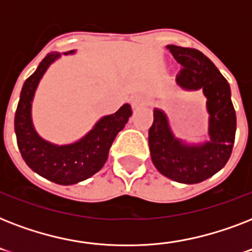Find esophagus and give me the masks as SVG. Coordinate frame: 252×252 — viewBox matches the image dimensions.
<instances>
[{
    "label": "esophagus",
    "instance_id": "obj_1",
    "mask_svg": "<svg viewBox=\"0 0 252 252\" xmlns=\"http://www.w3.org/2000/svg\"><path fill=\"white\" fill-rule=\"evenodd\" d=\"M132 103L134 107L140 106V104H146L148 103V98L144 94H136L132 96Z\"/></svg>",
    "mask_w": 252,
    "mask_h": 252
}]
</instances>
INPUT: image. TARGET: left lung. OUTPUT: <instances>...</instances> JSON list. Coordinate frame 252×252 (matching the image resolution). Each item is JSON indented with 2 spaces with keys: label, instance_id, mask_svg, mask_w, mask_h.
Wrapping results in <instances>:
<instances>
[{
  "label": "left lung",
  "instance_id": "left-lung-1",
  "mask_svg": "<svg viewBox=\"0 0 252 252\" xmlns=\"http://www.w3.org/2000/svg\"><path fill=\"white\" fill-rule=\"evenodd\" d=\"M166 48L183 66L176 84L184 90L203 91L207 99L209 138L187 142L176 137L165 111L154 108V122L149 129L150 157L156 168L168 179L196 184L219 172L230 158L237 129L230 86L216 65L197 49L178 45Z\"/></svg>",
  "mask_w": 252,
  "mask_h": 252
}]
</instances>
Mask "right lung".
I'll use <instances>...</instances> for the list:
<instances>
[{
    "mask_svg": "<svg viewBox=\"0 0 252 252\" xmlns=\"http://www.w3.org/2000/svg\"><path fill=\"white\" fill-rule=\"evenodd\" d=\"M76 49L63 55H73ZM61 53L51 52L36 70L25 81L15 111L14 128L22 157L32 171L61 186H72L89 179L104 166L115 137L132 116L126 103L115 114L106 115L95 123L84 137L70 144H53L37 133L32 123V102L39 82Z\"/></svg>",
    "mask_w": 252,
    "mask_h": 252,
    "instance_id": "1",
    "label": "right lung"
}]
</instances>
